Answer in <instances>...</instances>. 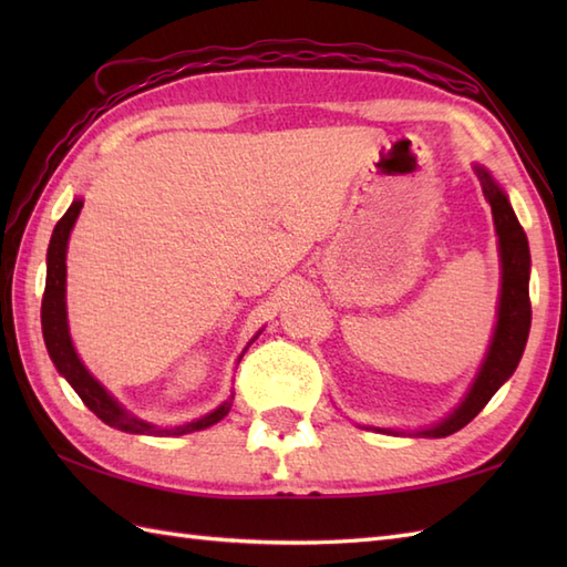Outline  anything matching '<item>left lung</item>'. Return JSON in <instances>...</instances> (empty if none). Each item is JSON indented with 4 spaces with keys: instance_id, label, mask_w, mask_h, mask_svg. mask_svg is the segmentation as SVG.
Returning a JSON list of instances; mask_svg holds the SVG:
<instances>
[{
    "instance_id": "1",
    "label": "left lung",
    "mask_w": 567,
    "mask_h": 567,
    "mask_svg": "<svg viewBox=\"0 0 567 567\" xmlns=\"http://www.w3.org/2000/svg\"><path fill=\"white\" fill-rule=\"evenodd\" d=\"M475 173L483 185L485 199L495 216V228L499 236V260H502V290H499V311L497 327L492 333L489 351L480 365L473 388L465 394V400L453 409V414L445 416L441 424L431 429L414 431V436L424 439H443L451 433L461 431L470 424L485 404L492 400L504 382H507L516 365H519L522 353L526 348L528 329H532V299H528V272H532V252H528V240L524 228L516 219L512 204L504 195V189L492 179L485 167L475 165ZM388 433H404L392 429H378Z\"/></svg>"
}]
</instances>
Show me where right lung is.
I'll return each mask as SVG.
<instances>
[{"instance_id":"right-lung-1","label":"right lung","mask_w":567,"mask_h":567,"mask_svg":"<svg viewBox=\"0 0 567 567\" xmlns=\"http://www.w3.org/2000/svg\"><path fill=\"white\" fill-rule=\"evenodd\" d=\"M82 209V199H75L70 204V209L63 214L53 228L51 246H48V270H45V292L41 302V327H43V341L51 355L53 365L58 368L72 390L80 394V400L87 404L94 414H97L104 424H110L118 431L126 433H143V436H183V433L202 431L214 426L216 421H221L228 409H231V400H226L197 421H187L183 426H153L148 421L131 416L126 409L118 404L114 396L106 392L102 384L90 375V370L82 365V360L75 353V346L70 341L68 331V311H65V252H68V238L72 226H75L78 216Z\"/></svg>"}]
</instances>
